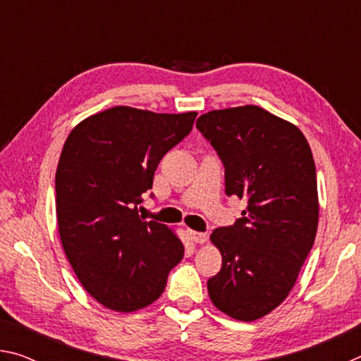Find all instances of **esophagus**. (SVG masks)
I'll use <instances>...</instances> for the list:
<instances>
[{"label": "esophagus", "instance_id": "1", "mask_svg": "<svg viewBox=\"0 0 361 361\" xmlns=\"http://www.w3.org/2000/svg\"><path fill=\"white\" fill-rule=\"evenodd\" d=\"M189 237H191V240H194L195 243H205L207 239H209V235H207L205 232L197 231H189Z\"/></svg>", "mask_w": 361, "mask_h": 361}]
</instances>
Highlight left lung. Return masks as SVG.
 I'll use <instances>...</instances> for the list:
<instances>
[{
  "label": "left lung",
  "mask_w": 361,
  "mask_h": 361,
  "mask_svg": "<svg viewBox=\"0 0 361 361\" xmlns=\"http://www.w3.org/2000/svg\"><path fill=\"white\" fill-rule=\"evenodd\" d=\"M195 127L221 159L226 194L247 200L242 218L212 232L223 264L209 295L232 319L258 320L285 301L314 245L312 151L296 126L255 105L209 111Z\"/></svg>",
  "instance_id": "1"
}]
</instances>
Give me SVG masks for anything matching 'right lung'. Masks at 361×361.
Listing matches in <instances>:
<instances>
[{
  "instance_id": "obj_1",
  "label": "right lung",
  "mask_w": 361,
  "mask_h": 361,
  "mask_svg": "<svg viewBox=\"0 0 361 361\" xmlns=\"http://www.w3.org/2000/svg\"><path fill=\"white\" fill-rule=\"evenodd\" d=\"M195 116L114 106L79 122L63 145L56 173L60 240L85 291L116 312L154 302L185 255L175 232L145 221L137 205Z\"/></svg>"
}]
</instances>
